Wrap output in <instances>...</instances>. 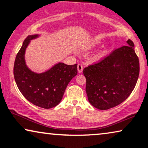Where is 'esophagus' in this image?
Wrapping results in <instances>:
<instances>
[{
  "instance_id": "esophagus-1",
  "label": "esophagus",
  "mask_w": 148,
  "mask_h": 148,
  "mask_svg": "<svg viewBox=\"0 0 148 148\" xmlns=\"http://www.w3.org/2000/svg\"><path fill=\"white\" fill-rule=\"evenodd\" d=\"M77 68H78V73H82V70H83V66H82V65L80 64H78Z\"/></svg>"
}]
</instances>
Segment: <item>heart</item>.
I'll list each match as a JSON object with an SVG mask.
<instances>
[{"mask_svg": "<svg viewBox=\"0 0 148 148\" xmlns=\"http://www.w3.org/2000/svg\"><path fill=\"white\" fill-rule=\"evenodd\" d=\"M96 46V44L95 43H92V44H90L89 45H88V49H93ZM103 56V53H99V54H98L97 56H96L95 57V61H97V60H100V59L101 58V57Z\"/></svg>", "mask_w": 148, "mask_h": 148, "instance_id": "1", "label": "heart"}]
</instances>
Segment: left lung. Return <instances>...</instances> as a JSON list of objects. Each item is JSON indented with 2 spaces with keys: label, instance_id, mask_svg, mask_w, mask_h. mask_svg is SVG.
Masks as SVG:
<instances>
[{
  "label": "left lung",
  "instance_id": "1",
  "mask_svg": "<svg viewBox=\"0 0 148 148\" xmlns=\"http://www.w3.org/2000/svg\"><path fill=\"white\" fill-rule=\"evenodd\" d=\"M127 43L83 70L88 100L97 109L108 110L123 103L136 85L139 58L133 41L129 39Z\"/></svg>",
  "mask_w": 148,
  "mask_h": 148
}]
</instances>
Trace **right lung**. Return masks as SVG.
<instances>
[{"label":"right lung","instance_id":"right-lung-1","mask_svg":"<svg viewBox=\"0 0 148 148\" xmlns=\"http://www.w3.org/2000/svg\"><path fill=\"white\" fill-rule=\"evenodd\" d=\"M38 36L30 35L23 41L15 58L13 74L17 87L27 101L49 109L62 101L68 83L77 74V64L70 66L60 62L43 73L31 71L25 64V49L30 40Z\"/></svg>","mask_w":148,"mask_h":148}]
</instances>
